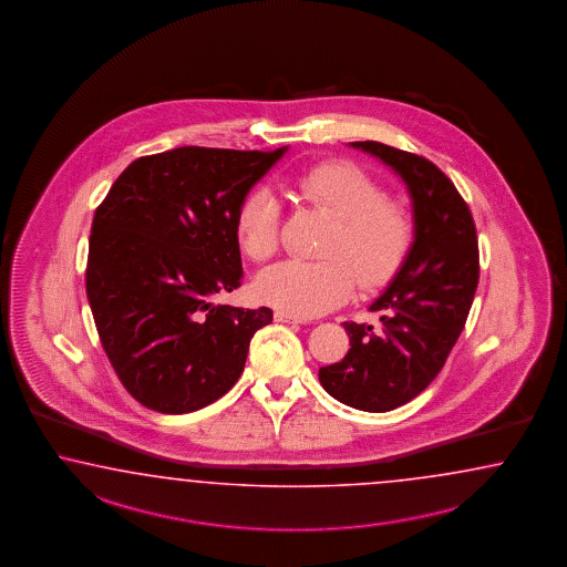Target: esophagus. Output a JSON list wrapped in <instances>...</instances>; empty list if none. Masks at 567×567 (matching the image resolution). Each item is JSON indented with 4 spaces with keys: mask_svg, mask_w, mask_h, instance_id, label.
Instances as JSON below:
<instances>
[{
    "mask_svg": "<svg viewBox=\"0 0 567 567\" xmlns=\"http://www.w3.org/2000/svg\"><path fill=\"white\" fill-rule=\"evenodd\" d=\"M275 319L280 321V323H307V319L295 318V316H290L287 311H277V313H275Z\"/></svg>",
    "mask_w": 567,
    "mask_h": 567,
    "instance_id": "1",
    "label": "esophagus"
}]
</instances>
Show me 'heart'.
<instances>
[{"instance_id":"1","label":"heart","mask_w":567,"mask_h":567,"mask_svg":"<svg viewBox=\"0 0 567 567\" xmlns=\"http://www.w3.org/2000/svg\"><path fill=\"white\" fill-rule=\"evenodd\" d=\"M295 193L332 217L319 262L277 264L264 270L256 290L264 303L295 318H316L346 303L357 289L385 285L412 246V221L381 184L348 162H323L301 172ZM235 239L254 262H266L280 241V208L268 188L249 190L234 217Z\"/></svg>"}]
</instances>
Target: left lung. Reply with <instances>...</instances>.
<instances>
[{
  "label": "left lung",
  "instance_id": "obj_1",
  "mask_svg": "<svg viewBox=\"0 0 567 567\" xmlns=\"http://www.w3.org/2000/svg\"><path fill=\"white\" fill-rule=\"evenodd\" d=\"M350 145L379 157L405 182L414 244L369 307L381 326L346 321L350 350L319 369V383L350 408L389 412L434 381L465 328L480 280L477 234L455 184L426 157L377 141Z\"/></svg>",
  "mask_w": 567,
  "mask_h": 567
}]
</instances>
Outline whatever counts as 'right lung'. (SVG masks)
<instances>
[{"label": "right lung", "mask_w": 567, "mask_h": 567, "mask_svg": "<svg viewBox=\"0 0 567 567\" xmlns=\"http://www.w3.org/2000/svg\"><path fill=\"white\" fill-rule=\"evenodd\" d=\"M285 152L188 145L145 155L96 208L85 292L112 369L141 405L188 414L244 373L272 311L215 297L244 277L235 210Z\"/></svg>", "instance_id": "add662e5"}]
</instances>
